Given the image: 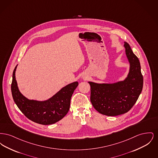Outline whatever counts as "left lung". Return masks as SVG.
Here are the masks:
<instances>
[{
  "instance_id": "1",
  "label": "left lung",
  "mask_w": 158,
  "mask_h": 158,
  "mask_svg": "<svg viewBox=\"0 0 158 158\" xmlns=\"http://www.w3.org/2000/svg\"><path fill=\"white\" fill-rule=\"evenodd\" d=\"M124 47L130 63V70L124 81L114 83L89 82L90 102L100 114L116 116L128 111L135 104L143 89L140 63L127 43Z\"/></svg>"
}]
</instances>
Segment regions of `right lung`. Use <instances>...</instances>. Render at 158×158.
<instances>
[{"mask_svg": "<svg viewBox=\"0 0 158 158\" xmlns=\"http://www.w3.org/2000/svg\"><path fill=\"white\" fill-rule=\"evenodd\" d=\"M15 67L12 75L11 91L15 104L28 119L38 124L49 125L61 120L68 113L70 99L78 82L70 83L44 101L30 100L18 89L15 79Z\"/></svg>", "mask_w": 158, "mask_h": 158, "instance_id": "obj_1", "label": "right lung"}]
</instances>
